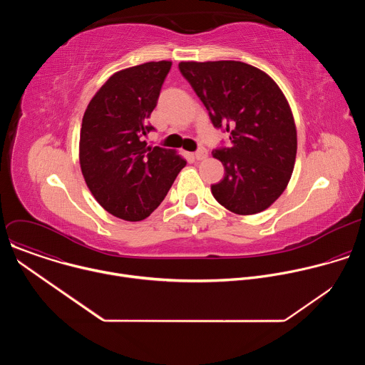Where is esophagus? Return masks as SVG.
<instances>
[{
  "mask_svg": "<svg viewBox=\"0 0 365 365\" xmlns=\"http://www.w3.org/2000/svg\"><path fill=\"white\" fill-rule=\"evenodd\" d=\"M195 158H196L197 160H205V159L207 158V151H206V148H199V150L195 153Z\"/></svg>",
  "mask_w": 365,
  "mask_h": 365,
  "instance_id": "34e87169",
  "label": "esophagus"
}]
</instances>
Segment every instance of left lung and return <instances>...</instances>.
Masks as SVG:
<instances>
[{"label":"left lung","mask_w":365,"mask_h":365,"mask_svg":"<svg viewBox=\"0 0 365 365\" xmlns=\"http://www.w3.org/2000/svg\"><path fill=\"white\" fill-rule=\"evenodd\" d=\"M179 69L212 124L230 133L231 147L212 151L225 169L211 186L214 197L238 215L267 210L287 187L297 151L284 93L266 72L244 62H180Z\"/></svg>","instance_id":"8db88e82"}]
</instances>
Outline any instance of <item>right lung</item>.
<instances>
[{"instance_id":"add662e5","label":"right lung","mask_w":365,"mask_h":365,"mask_svg":"<svg viewBox=\"0 0 365 365\" xmlns=\"http://www.w3.org/2000/svg\"><path fill=\"white\" fill-rule=\"evenodd\" d=\"M170 61L115 72L93 95L82 118L79 163L86 186L111 215L145 220L166 197L186 160L176 150L147 147Z\"/></svg>"}]
</instances>
